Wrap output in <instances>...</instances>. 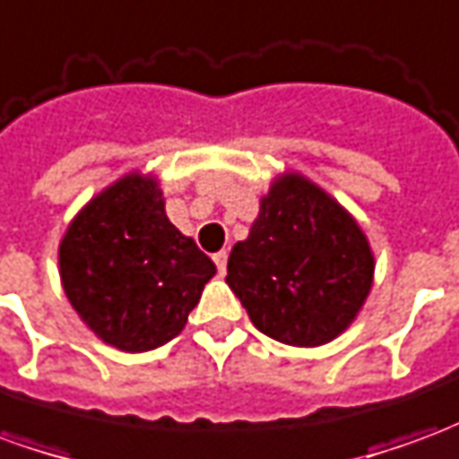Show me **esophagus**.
<instances>
[{
	"mask_svg": "<svg viewBox=\"0 0 459 459\" xmlns=\"http://www.w3.org/2000/svg\"><path fill=\"white\" fill-rule=\"evenodd\" d=\"M213 263H216V268H219V273H226L229 253H226V250H221V253H216V255H213Z\"/></svg>",
	"mask_w": 459,
	"mask_h": 459,
	"instance_id": "esophagus-1",
	"label": "esophagus"
}]
</instances>
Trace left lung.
<instances>
[{
	"label": "left lung",
	"instance_id": "obj_1",
	"mask_svg": "<svg viewBox=\"0 0 459 459\" xmlns=\"http://www.w3.org/2000/svg\"><path fill=\"white\" fill-rule=\"evenodd\" d=\"M226 282L263 334L319 346L339 337L364 307L374 253L339 201L288 171L260 199L248 238L230 250Z\"/></svg>",
	"mask_w": 459,
	"mask_h": 459
}]
</instances>
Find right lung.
Returning a JSON list of instances; mask_svg holds the SVG:
<instances>
[{"instance_id": "1", "label": "right lung", "mask_w": 459, "mask_h": 459, "mask_svg": "<svg viewBox=\"0 0 459 459\" xmlns=\"http://www.w3.org/2000/svg\"><path fill=\"white\" fill-rule=\"evenodd\" d=\"M65 298L105 344L150 351L179 334L216 275L164 211L152 174L132 171L78 211L58 246Z\"/></svg>"}]
</instances>
